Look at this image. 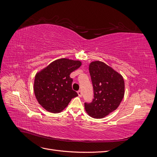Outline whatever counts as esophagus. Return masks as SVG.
Masks as SVG:
<instances>
[{
  "mask_svg": "<svg viewBox=\"0 0 157 157\" xmlns=\"http://www.w3.org/2000/svg\"><path fill=\"white\" fill-rule=\"evenodd\" d=\"M77 93H78V96L79 97H81L82 96V91L81 90H78V91L77 92Z\"/></svg>",
  "mask_w": 157,
  "mask_h": 157,
  "instance_id": "34e87169",
  "label": "esophagus"
}]
</instances>
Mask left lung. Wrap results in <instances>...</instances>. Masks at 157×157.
Wrapping results in <instances>:
<instances>
[{
	"instance_id": "1",
	"label": "left lung",
	"mask_w": 157,
	"mask_h": 157,
	"mask_svg": "<svg viewBox=\"0 0 157 157\" xmlns=\"http://www.w3.org/2000/svg\"><path fill=\"white\" fill-rule=\"evenodd\" d=\"M94 89L92 102L84 103L88 115L101 118L117 109L124 95V81L121 75L101 61H93L89 66Z\"/></svg>"
}]
</instances>
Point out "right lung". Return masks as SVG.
I'll return each mask as SVG.
<instances>
[{"instance_id": "1", "label": "right lung", "mask_w": 157, "mask_h": 157, "mask_svg": "<svg viewBox=\"0 0 157 157\" xmlns=\"http://www.w3.org/2000/svg\"><path fill=\"white\" fill-rule=\"evenodd\" d=\"M81 65L80 61L62 58L51 63L36 73L34 92L37 101L46 111H62L73 98L78 96L72 89L70 74Z\"/></svg>"}]
</instances>
